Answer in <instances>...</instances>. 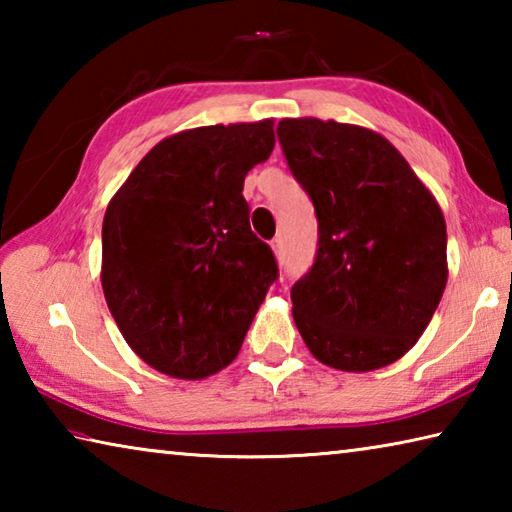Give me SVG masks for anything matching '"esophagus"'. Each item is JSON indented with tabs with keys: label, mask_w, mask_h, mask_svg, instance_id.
<instances>
[{
	"label": "esophagus",
	"mask_w": 512,
	"mask_h": 512,
	"mask_svg": "<svg viewBox=\"0 0 512 512\" xmlns=\"http://www.w3.org/2000/svg\"><path fill=\"white\" fill-rule=\"evenodd\" d=\"M271 246H273V253H275V257H277V259H282V239H280V237H275V239L271 241Z\"/></svg>",
	"instance_id": "obj_1"
}]
</instances>
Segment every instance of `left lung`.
I'll use <instances>...</instances> for the list:
<instances>
[{
	"instance_id": "left-lung-1",
	"label": "left lung",
	"mask_w": 512,
	"mask_h": 512,
	"mask_svg": "<svg viewBox=\"0 0 512 512\" xmlns=\"http://www.w3.org/2000/svg\"><path fill=\"white\" fill-rule=\"evenodd\" d=\"M277 142L318 219L314 264L291 287L302 341L332 368H384L413 348L443 298V212L368 128L282 119Z\"/></svg>"
}]
</instances>
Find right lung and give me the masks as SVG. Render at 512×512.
Here are the masks:
<instances>
[{
    "mask_svg": "<svg viewBox=\"0 0 512 512\" xmlns=\"http://www.w3.org/2000/svg\"><path fill=\"white\" fill-rule=\"evenodd\" d=\"M273 146L271 119L171 135L108 205V309L137 357L164 375L203 379L228 366L280 277L241 194Z\"/></svg>",
    "mask_w": 512,
    "mask_h": 512,
    "instance_id": "obj_1",
    "label": "right lung"
}]
</instances>
